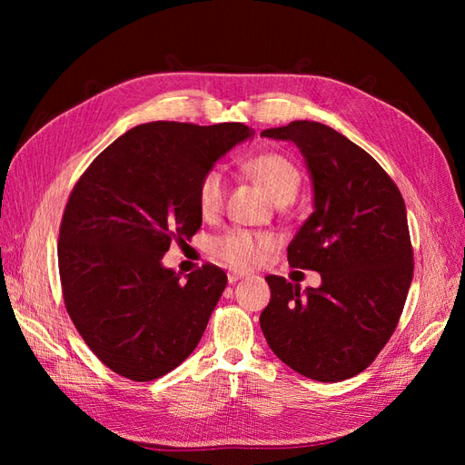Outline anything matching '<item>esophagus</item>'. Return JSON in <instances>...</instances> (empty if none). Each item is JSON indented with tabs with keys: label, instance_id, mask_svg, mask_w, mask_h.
I'll use <instances>...</instances> for the list:
<instances>
[{
	"label": "esophagus",
	"instance_id": "34e87169",
	"mask_svg": "<svg viewBox=\"0 0 465 465\" xmlns=\"http://www.w3.org/2000/svg\"><path fill=\"white\" fill-rule=\"evenodd\" d=\"M244 277H246V273H242V272H229V283L232 285V283H236V281H241Z\"/></svg>",
	"mask_w": 465,
	"mask_h": 465
}]
</instances>
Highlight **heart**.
<instances>
[{
    "mask_svg": "<svg viewBox=\"0 0 465 465\" xmlns=\"http://www.w3.org/2000/svg\"><path fill=\"white\" fill-rule=\"evenodd\" d=\"M246 171L254 176L275 203H289L297 198L301 188V173L287 157L279 153L256 154L244 163ZM227 180L219 166L209 168L198 186V207L203 217H215L224 202ZM275 246V238L267 232H252L234 229L217 236L211 244V254L234 270H250Z\"/></svg>",
    "mask_w": 465,
    "mask_h": 465,
    "instance_id": "1",
    "label": "heart"
}]
</instances>
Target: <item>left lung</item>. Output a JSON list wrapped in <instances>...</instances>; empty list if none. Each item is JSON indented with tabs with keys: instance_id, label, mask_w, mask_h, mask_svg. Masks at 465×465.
<instances>
[{
	"instance_id": "8db88e82",
	"label": "left lung",
	"mask_w": 465,
	"mask_h": 465,
	"mask_svg": "<svg viewBox=\"0 0 465 465\" xmlns=\"http://www.w3.org/2000/svg\"><path fill=\"white\" fill-rule=\"evenodd\" d=\"M292 142L312 180L314 211L287 248L291 267L320 273V287L267 275L260 314L267 345L318 382L362 372L396 330L413 279L407 211L371 154L330 125L297 120L262 132Z\"/></svg>"
}]
</instances>
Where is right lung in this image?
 <instances>
[{
    "instance_id": "add662e5",
    "label": "right lung",
    "mask_w": 465,
    "mask_h": 465,
    "mask_svg": "<svg viewBox=\"0 0 465 465\" xmlns=\"http://www.w3.org/2000/svg\"><path fill=\"white\" fill-rule=\"evenodd\" d=\"M250 137L236 122H149L79 178L60 227V279L69 318L108 369L149 382L198 347L227 275L205 263L182 279L163 256L202 227V176Z\"/></svg>"
}]
</instances>
